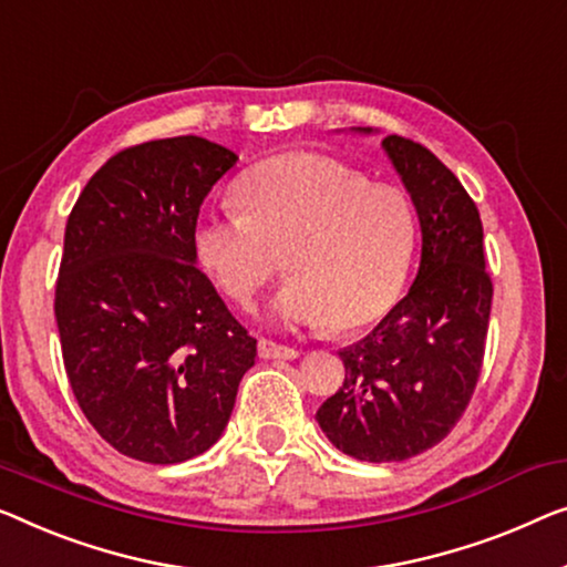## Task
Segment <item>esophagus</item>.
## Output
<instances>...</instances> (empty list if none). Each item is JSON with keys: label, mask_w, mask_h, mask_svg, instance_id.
<instances>
[{"label": "esophagus", "mask_w": 567, "mask_h": 567, "mask_svg": "<svg viewBox=\"0 0 567 567\" xmlns=\"http://www.w3.org/2000/svg\"><path fill=\"white\" fill-rule=\"evenodd\" d=\"M259 357L261 359H298L300 351L290 349V346L269 341V338H261V341H259Z\"/></svg>", "instance_id": "esophagus-1"}]
</instances>
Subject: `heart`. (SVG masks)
Masks as SVG:
<instances>
[{
	"label": "heart",
	"mask_w": 567,
	"mask_h": 567,
	"mask_svg": "<svg viewBox=\"0 0 567 567\" xmlns=\"http://www.w3.org/2000/svg\"><path fill=\"white\" fill-rule=\"evenodd\" d=\"M244 208L203 214L193 251L214 285L249 308L282 269L292 282L272 302L285 326L351 333L400 298L415 251V216L392 185H371L318 152H287L244 175Z\"/></svg>",
	"instance_id": "1"
}]
</instances>
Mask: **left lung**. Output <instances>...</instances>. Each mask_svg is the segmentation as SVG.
Masks as SVG:
<instances>
[{"label":"left lung","instance_id":"left-lung-1","mask_svg":"<svg viewBox=\"0 0 567 567\" xmlns=\"http://www.w3.org/2000/svg\"><path fill=\"white\" fill-rule=\"evenodd\" d=\"M382 147L417 210L420 269L382 323L338 351L343 386L316 412L338 451L369 463L412 458L461 420L481 374L494 295L484 226L458 177L412 140L390 134Z\"/></svg>","mask_w":567,"mask_h":567}]
</instances>
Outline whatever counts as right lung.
I'll return each instance as SVG.
<instances>
[{
  "mask_svg": "<svg viewBox=\"0 0 567 567\" xmlns=\"http://www.w3.org/2000/svg\"><path fill=\"white\" fill-rule=\"evenodd\" d=\"M236 159L193 134L122 150L68 216L55 285L65 374L96 433L130 458L206 453L255 367L257 338L193 251L203 198Z\"/></svg>",
  "mask_w": 567,
  "mask_h": 567,
  "instance_id": "add662e5",
  "label": "right lung"
}]
</instances>
